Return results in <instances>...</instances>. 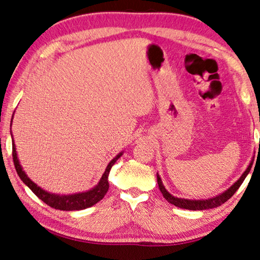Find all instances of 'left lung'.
<instances>
[{"instance_id": "8db88e82", "label": "left lung", "mask_w": 260, "mask_h": 260, "mask_svg": "<svg viewBox=\"0 0 260 260\" xmlns=\"http://www.w3.org/2000/svg\"><path fill=\"white\" fill-rule=\"evenodd\" d=\"M252 162L253 161L250 162L249 166L246 167V170L243 172V174H242L241 177H240V179L237 180L235 183H233L232 186L227 189V190H225V191L221 192V193H219V195H217V196L211 197V199H206V200H188V199H181V197H175V196L172 195V193H170L169 191L166 190V188L164 187V184H162V182H161V179L159 177V174L157 173L158 187H159L160 191L162 193V196H164V199L167 202H170L171 204L178 206V208L186 209V210H192V211L213 209V208H217V206H220L221 204H223L226 201L230 200L231 197L234 195L235 191L240 188L242 182L244 181V179L246 178V175L249 174L250 170H251Z\"/></svg>"}]
</instances>
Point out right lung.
Returning a JSON list of instances; mask_svg holds the SVG:
<instances>
[{
    "mask_svg": "<svg viewBox=\"0 0 260 260\" xmlns=\"http://www.w3.org/2000/svg\"><path fill=\"white\" fill-rule=\"evenodd\" d=\"M12 119H14V116L11 118V124H12ZM11 138H12V134H11ZM12 140H14V138H12ZM122 152L124 151L118 153V155L109 162L107 169H105V172L102 175V178L100 179L99 183L96 184L94 188H91L87 191L71 193V195H58V193H52L45 190V189H42L41 187H39L37 183H34L32 180L26 175L25 171L23 170V167H21L19 162L18 156H17L15 142L12 143V157H14L16 171L17 173H18L19 178L21 179V181H23L26 186H27L30 190H32L35 195L39 197V199L45 202L46 204H48L56 210H63V211L83 210V209L90 208V206H93L94 204H96L98 202L102 200L105 196V193H107L109 190L108 178H109L110 170H111V167L114 165V162L118 160V158H120Z\"/></svg>",
    "mask_w": 260,
    "mask_h": 260,
    "instance_id": "right-lung-1",
    "label": "right lung"
}]
</instances>
